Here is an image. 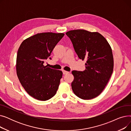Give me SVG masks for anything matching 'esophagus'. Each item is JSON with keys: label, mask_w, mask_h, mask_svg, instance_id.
<instances>
[{"label": "esophagus", "mask_w": 131, "mask_h": 131, "mask_svg": "<svg viewBox=\"0 0 131 131\" xmlns=\"http://www.w3.org/2000/svg\"><path fill=\"white\" fill-rule=\"evenodd\" d=\"M63 74H68V73H69V72H67V71H63Z\"/></svg>", "instance_id": "obj_1"}]
</instances>
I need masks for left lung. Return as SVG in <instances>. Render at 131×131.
<instances>
[{
	"label": "left lung",
	"instance_id": "obj_1",
	"mask_svg": "<svg viewBox=\"0 0 131 131\" xmlns=\"http://www.w3.org/2000/svg\"><path fill=\"white\" fill-rule=\"evenodd\" d=\"M66 34L79 58L86 60L85 71L72 72L74 77L71 84L72 90L82 99H93L104 90L113 73L114 58L111 47L97 32L74 30Z\"/></svg>",
	"mask_w": 131,
	"mask_h": 131
}]
</instances>
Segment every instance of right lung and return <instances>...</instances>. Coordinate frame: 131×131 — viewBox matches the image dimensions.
<instances>
[{"label": "right lung", "instance_id": "obj_1", "mask_svg": "<svg viewBox=\"0 0 131 131\" xmlns=\"http://www.w3.org/2000/svg\"><path fill=\"white\" fill-rule=\"evenodd\" d=\"M64 35L62 33H38L24 40L18 48L17 77L27 93L37 100H49L57 92L63 72L43 63Z\"/></svg>", "mask_w": 131, "mask_h": 131}]
</instances>
